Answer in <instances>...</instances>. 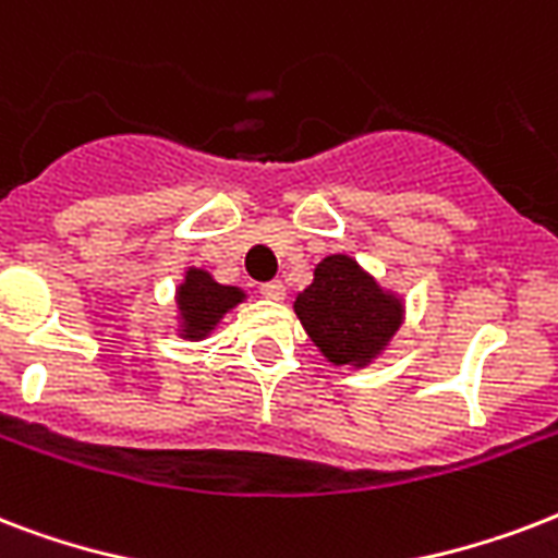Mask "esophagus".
<instances>
[{"instance_id":"esophagus-1","label":"esophagus","mask_w":558,"mask_h":558,"mask_svg":"<svg viewBox=\"0 0 558 558\" xmlns=\"http://www.w3.org/2000/svg\"><path fill=\"white\" fill-rule=\"evenodd\" d=\"M260 292L263 298H269V301H283V298H287V283H283V280H269V283H263Z\"/></svg>"}]
</instances>
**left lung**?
Returning a JSON list of instances; mask_svg holds the SVG:
<instances>
[{
  "instance_id": "obj_1",
  "label": "left lung",
  "mask_w": 558,
  "mask_h": 558,
  "mask_svg": "<svg viewBox=\"0 0 558 558\" xmlns=\"http://www.w3.org/2000/svg\"><path fill=\"white\" fill-rule=\"evenodd\" d=\"M306 336L332 365H367L402 324V301L390 295L348 254L315 266L313 283L295 298Z\"/></svg>"
}]
</instances>
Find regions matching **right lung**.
<instances>
[{"label":"right lung","mask_w":558,"mask_h":558,"mask_svg":"<svg viewBox=\"0 0 558 558\" xmlns=\"http://www.w3.org/2000/svg\"><path fill=\"white\" fill-rule=\"evenodd\" d=\"M243 298V289L222 287L205 269H187L182 287L177 289L179 315H182V330H179V336H185V339L193 341L205 339L217 327L219 318L228 310H234Z\"/></svg>","instance_id":"add662e5"}]
</instances>
